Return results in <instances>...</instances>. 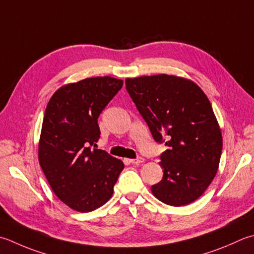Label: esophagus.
Returning <instances> with one entry per match:
<instances>
[{"instance_id":"1","label":"esophagus","mask_w":254,"mask_h":254,"mask_svg":"<svg viewBox=\"0 0 254 254\" xmlns=\"http://www.w3.org/2000/svg\"><path fill=\"white\" fill-rule=\"evenodd\" d=\"M144 162L143 157H137V158H133V160H130L131 164H134V165H137V164H141Z\"/></svg>"}]
</instances>
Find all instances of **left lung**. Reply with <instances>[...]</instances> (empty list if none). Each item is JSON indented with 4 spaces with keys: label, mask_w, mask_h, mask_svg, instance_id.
Instances as JSON below:
<instances>
[{
    "label": "left lung",
    "mask_w": 254,
    "mask_h": 254,
    "mask_svg": "<svg viewBox=\"0 0 254 254\" xmlns=\"http://www.w3.org/2000/svg\"><path fill=\"white\" fill-rule=\"evenodd\" d=\"M126 86L154 140L167 147L153 195L175 207L195 201L215 178L222 151L209 99L193 81L173 74L127 78Z\"/></svg>",
    "instance_id": "1"
}]
</instances>
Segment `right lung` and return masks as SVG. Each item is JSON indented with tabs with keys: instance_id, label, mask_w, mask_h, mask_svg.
I'll list each match as a JSON object with an SVG mask.
<instances>
[{
	"instance_id": "add662e5",
	"label": "right lung",
	"mask_w": 254,
	"mask_h": 254,
	"mask_svg": "<svg viewBox=\"0 0 254 254\" xmlns=\"http://www.w3.org/2000/svg\"><path fill=\"white\" fill-rule=\"evenodd\" d=\"M122 86L121 79L108 76L64 84L45 110L39 165L55 195L76 211L104 205L124 168L121 160L91 148L100 137L98 118Z\"/></svg>"
}]
</instances>
